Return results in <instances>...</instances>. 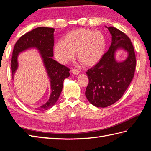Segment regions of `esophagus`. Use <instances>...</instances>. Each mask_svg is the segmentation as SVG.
<instances>
[{"label": "esophagus", "instance_id": "34e87169", "mask_svg": "<svg viewBox=\"0 0 151 151\" xmlns=\"http://www.w3.org/2000/svg\"><path fill=\"white\" fill-rule=\"evenodd\" d=\"M72 73L74 75H78L79 74V71L77 69H72Z\"/></svg>", "mask_w": 151, "mask_h": 151}]
</instances>
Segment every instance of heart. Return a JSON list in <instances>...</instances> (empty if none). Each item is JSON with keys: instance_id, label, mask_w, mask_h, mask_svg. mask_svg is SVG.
<instances>
[{"instance_id": "b5f03b06", "label": "heart", "mask_w": 151, "mask_h": 151, "mask_svg": "<svg viewBox=\"0 0 151 151\" xmlns=\"http://www.w3.org/2000/svg\"><path fill=\"white\" fill-rule=\"evenodd\" d=\"M106 39L101 32L84 28L74 29L68 33L64 39L54 46L53 54L57 60L66 63L74 57L86 66H93L103 57Z\"/></svg>"}]
</instances>
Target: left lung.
I'll return each mask as SVG.
<instances>
[{
	"label": "left lung",
	"mask_w": 151,
	"mask_h": 151,
	"mask_svg": "<svg viewBox=\"0 0 151 151\" xmlns=\"http://www.w3.org/2000/svg\"><path fill=\"white\" fill-rule=\"evenodd\" d=\"M111 35V43L108 52L99 62L86 72L89 84L86 96L91 104L98 108H105L119 100L133 79L136 58L130 38L121 31L107 27ZM123 50L127 54L124 61H118L116 53Z\"/></svg>",
	"instance_id": "8db88e82"
}]
</instances>
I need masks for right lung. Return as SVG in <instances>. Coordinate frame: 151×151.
Returning a JSON list of instances; mask_svg holds the SVG:
<instances>
[{"label":"right lung","mask_w":151,"mask_h":151,"mask_svg":"<svg viewBox=\"0 0 151 151\" xmlns=\"http://www.w3.org/2000/svg\"><path fill=\"white\" fill-rule=\"evenodd\" d=\"M55 29L39 27L26 33L17 40L14 47L11 58L12 77L19 67L18 57L22 52L36 49L39 52L43 66L50 81L51 93L48 101L38 108V110H47L56 103L61 94L64 80L70 76V70L55 60L53 48L54 45Z\"/></svg>","instance_id":"add662e5"}]
</instances>
